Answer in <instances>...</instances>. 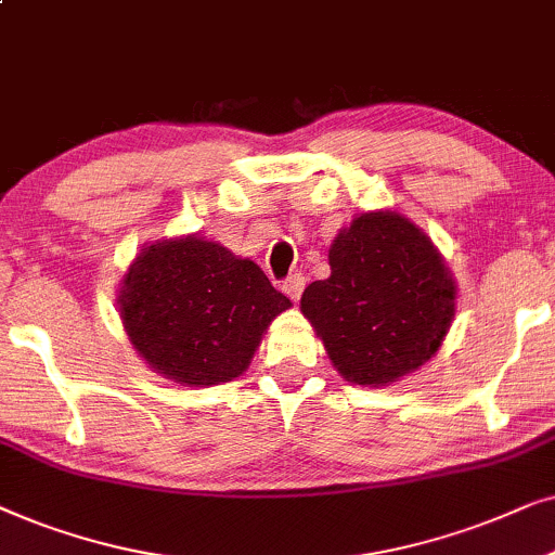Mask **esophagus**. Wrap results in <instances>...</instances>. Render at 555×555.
Returning a JSON list of instances; mask_svg holds the SVG:
<instances>
[{
    "mask_svg": "<svg viewBox=\"0 0 555 555\" xmlns=\"http://www.w3.org/2000/svg\"><path fill=\"white\" fill-rule=\"evenodd\" d=\"M282 289H284L286 297L299 301L301 292H305V276H301V273H292L289 279H284V282H282Z\"/></svg>",
    "mask_w": 555,
    "mask_h": 555,
    "instance_id": "obj_1",
    "label": "esophagus"
}]
</instances>
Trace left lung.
<instances>
[{
    "label": "left lung",
    "instance_id": "1",
    "mask_svg": "<svg viewBox=\"0 0 555 555\" xmlns=\"http://www.w3.org/2000/svg\"><path fill=\"white\" fill-rule=\"evenodd\" d=\"M330 269L301 294V312L345 380L388 386L437 354L456 286L418 225L393 210L363 212L332 241Z\"/></svg>",
    "mask_w": 555,
    "mask_h": 555
}]
</instances>
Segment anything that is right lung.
Returning <instances> with one entry per match:
<instances>
[{"instance_id":"obj_1","label":"right lung","mask_w":555,"mask_h":555,"mask_svg":"<svg viewBox=\"0 0 555 555\" xmlns=\"http://www.w3.org/2000/svg\"><path fill=\"white\" fill-rule=\"evenodd\" d=\"M289 307L254 261L201 235L142 248L118 292L134 350L165 378L197 388L238 378Z\"/></svg>"}]
</instances>
